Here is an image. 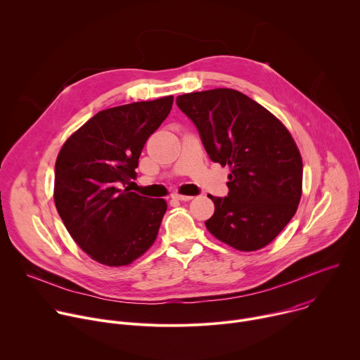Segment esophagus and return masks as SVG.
Here are the masks:
<instances>
[{
  "mask_svg": "<svg viewBox=\"0 0 360 360\" xmlns=\"http://www.w3.org/2000/svg\"><path fill=\"white\" fill-rule=\"evenodd\" d=\"M193 196H189V195H179V193H175L172 195V199H176V200H191Z\"/></svg>",
  "mask_w": 360,
  "mask_h": 360,
  "instance_id": "esophagus-1",
  "label": "esophagus"
}]
</instances>
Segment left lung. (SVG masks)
I'll return each mask as SVG.
<instances>
[{
	"label": "left lung",
	"instance_id": "8db88e82",
	"mask_svg": "<svg viewBox=\"0 0 360 360\" xmlns=\"http://www.w3.org/2000/svg\"><path fill=\"white\" fill-rule=\"evenodd\" d=\"M176 105L196 125L210 158L231 169L228 196L208 195L215 212L205 225L238 250L265 248L293 218L302 196L303 164L290 132L229 88L184 94Z\"/></svg>",
	"mask_w": 360,
	"mask_h": 360
}]
</instances>
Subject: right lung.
I'll use <instances>...</instances> for the list:
<instances>
[{
  "mask_svg": "<svg viewBox=\"0 0 360 360\" xmlns=\"http://www.w3.org/2000/svg\"><path fill=\"white\" fill-rule=\"evenodd\" d=\"M172 102L169 95L101 111L60 149L57 211L75 243L102 265L132 264L158 236L167 200L141 196L121 184L135 179L141 150Z\"/></svg>",
  "mask_w": 360,
  "mask_h": 360,
  "instance_id": "right-lung-1",
  "label": "right lung"
}]
</instances>
